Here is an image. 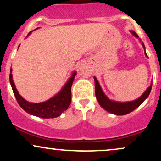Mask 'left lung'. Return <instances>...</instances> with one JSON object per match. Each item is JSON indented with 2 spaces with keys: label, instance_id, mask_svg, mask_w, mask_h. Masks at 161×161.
Masks as SVG:
<instances>
[{
  "label": "left lung",
  "instance_id": "8db88e82",
  "mask_svg": "<svg viewBox=\"0 0 161 161\" xmlns=\"http://www.w3.org/2000/svg\"><path fill=\"white\" fill-rule=\"evenodd\" d=\"M131 32L132 33L134 36H136V38H138V36L136 34L134 31H131ZM142 46L145 48V45L142 43ZM145 53L146 56L147 57V53L145 52ZM95 79V95L96 98H97V101H98L99 104L102 107L107 111L113 114H116V115H125V114H129L132 111H133L134 110H136V108H138L142 104L145 100L148 97L149 94H150L151 88H152V84H151V86L147 88V90L144 92L143 95L141 97H138V99L132 101H129V102H116V101H111L104 95V92H103L102 89H101V86L98 81L97 80V79L95 77H94Z\"/></svg>",
  "mask_w": 161,
  "mask_h": 161
}]
</instances>
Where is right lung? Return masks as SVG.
Masks as SVG:
<instances>
[{
	"instance_id": "1",
	"label": "right lung",
	"mask_w": 161,
	"mask_h": 161,
	"mask_svg": "<svg viewBox=\"0 0 161 161\" xmlns=\"http://www.w3.org/2000/svg\"><path fill=\"white\" fill-rule=\"evenodd\" d=\"M31 32H29V34ZM11 71L12 69H10V82L13 92H14L18 104L28 114L36 116L38 117L49 119V118L57 117L69 108L71 103V87L76 75L75 72H73L72 76L57 95L53 96L48 101L36 104V103H30L25 101L22 96H20L13 81Z\"/></svg>"
}]
</instances>
